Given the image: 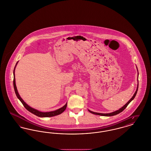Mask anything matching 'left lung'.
<instances>
[{"instance_id": "1", "label": "left lung", "mask_w": 151, "mask_h": 151, "mask_svg": "<svg viewBox=\"0 0 151 151\" xmlns=\"http://www.w3.org/2000/svg\"><path fill=\"white\" fill-rule=\"evenodd\" d=\"M137 72H138V70H137ZM137 75H137V88H136V92H134L133 96H132V98L124 105V106H122V107L120 108L119 109H118V110H117V111H116L112 112H111V113H109V114H101V113H98V112H95L91 111L88 109L89 112H91V114H95V115H96L103 116H112L120 114V112H122L123 110H124V109H125V108L128 106V105L133 100V99H134V98H135V96H136V93H137V90H138V87H139V80H138L139 72H137Z\"/></svg>"}]
</instances>
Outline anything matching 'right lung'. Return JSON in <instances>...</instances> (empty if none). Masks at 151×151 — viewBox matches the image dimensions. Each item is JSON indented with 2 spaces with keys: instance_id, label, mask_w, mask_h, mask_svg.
Returning <instances> with one entry per match:
<instances>
[{
  "instance_id": "obj_1",
  "label": "right lung",
  "mask_w": 151,
  "mask_h": 151,
  "mask_svg": "<svg viewBox=\"0 0 151 151\" xmlns=\"http://www.w3.org/2000/svg\"><path fill=\"white\" fill-rule=\"evenodd\" d=\"M18 62L17 63L16 65H15V67L14 68V90H15V92L16 93V95L17 96V98L19 99V100L22 102V103L23 104V105L27 109V110L28 111H29L31 113L35 115L36 116H38V117H52V116H55L58 115H60L62 113H63L66 109L67 106V103L64 106H62V108L58 109H56L55 111H51V112H41V111H39L37 109H36L35 108H33L32 107H31L30 106H29L27 104H26L24 101L22 99V98L20 96L19 93H18V89L17 88V86H16V83H15V68H16V66L18 64Z\"/></svg>"
}]
</instances>
